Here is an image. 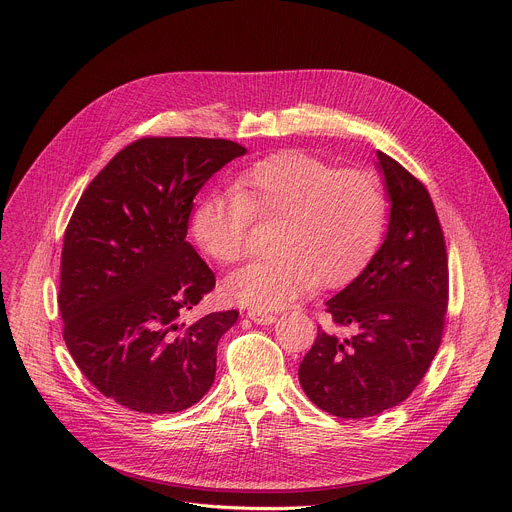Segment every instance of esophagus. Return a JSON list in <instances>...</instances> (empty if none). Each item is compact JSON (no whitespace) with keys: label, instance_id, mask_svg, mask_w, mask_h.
I'll return each mask as SVG.
<instances>
[{"label":"esophagus","instance_id":"esophagus-1","mask_svg":"<svg viewBox=\"0 0 512 512\" xmlns=\"http://www.w3.org/2000/svg\"><path fill=\"white\" fill-rule=\"evenodd\" d=\"M247 316L255 322V324H273L275 322V314H271V312H261V310H249L247 312Z\"/></svg>","mask_w":512,"mask_h":512}]
</instances>
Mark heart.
<instances>
[{"label":"heart","instance_id":"1","mask_svg":"<svg viewBox=\"0 0 512 512\" xmlns=\"http://www.w3.org/2000/svg\"><path fill=\"white\" fill-rule=\"evenodd\" d=\"M385 214V192L375 174L281 152L243 168L233 190L204 196L192 233L210 259L235 265L249 253L253 221L275 223L273 255L249 263L223 285L231 302L273 310L312 285L334 289L354 279L381 243Z\"/></svg>","mask_w":512,"mask_h":512}]
</instances>
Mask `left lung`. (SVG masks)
I'll list each match as a JSON object with an SVG mask.
<instances>
[{
    "label": "left lung",
    "instance_id": "1",
    "mask_svg": "<svg viewBox=\"0 0 512 512\" xmlns=\"http://www.w3.org/2000/svg\"><path fill=\"white\" fill-rule=\"evenodd\" d=\"M391 196L387 239L364 271L326 302L332 326L300 364L312 403L362 419L403 403L440 348L450 300L448 251L421 180L377 152ZM348 327L340 337L335 330Z\"/></svg>",
    "mask_w": 512,
    "mask_h": 512
}]
</instances>
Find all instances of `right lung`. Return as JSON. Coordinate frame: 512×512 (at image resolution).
I'll return each instance as SVG.
<instances>
[{
  "mask_svg": "<svg viewBox=\"0 0 512 512\" xmlns=\"http://www.w3.org/2000/svg\"><path fill=\"white\" fill-rule=\"evenodd\" d=\"M247 148L218 137H141L87 186L64 231L62 338L105 397L139 413L198 403L239 312L184 316L216 277L186 241L194 196Z\"/></svg>",
  "mask_w": 512,
  "mask_h": 512,
  "instance_id": "1",
  "label": "right lung"
}]
</instances>
